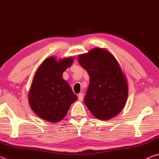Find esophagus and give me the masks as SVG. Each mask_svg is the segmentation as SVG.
Listing matches in <instances>:
<instances>
[{
  "label": "esophagus",
  "instance_id": "esophagus-1",
  "mask_svg": "<svg viewBox=\"0 0 159 159\" xmlns=\"http://www.w3.org/2000/svg\"><path fill=\"white\" fill-rule=\"evenodd\" d=\"M78 98H79V101H82L83 99V93H79V95H78Z\"/></svg>",
  "mask_w": 159,
  "mask_h": 159
}]
</instances>
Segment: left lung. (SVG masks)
<instances>
[{"mask_svg":"<svg viewBox=\"0 0 159 159\" xmlns=\"http://www.w3.org/2000/svg\"><path fill=\"white\" fill-rule=\"evenodd\" d=\"M78 60L90 76L86 107L98 119L107 120L117 116L127 102L128 85L116 59L107 50L95 48Z\"/></svg>","mask_w":159,"mask_h":159,"instance_id":"obj_1","label":"left lung"}]
</instances>
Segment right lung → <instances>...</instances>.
<instances>
[{"label":"right lung","mask_w":159,"mask_h":159,"mask_svg":"<svg viewBox=\"0 0 159 159\" xmlns=\"http://www.w3.org/2000/svg\"><path fill=\"white\" fill-rule=\"evenodd\" d=\"M74 62L72 57H48L37 69L29 91L31 109L38 116L51 123L60 121L66 116L71 104L77 99L63 72Z\"/></svg>","instance_id":"obj_1"}]
</instances>
